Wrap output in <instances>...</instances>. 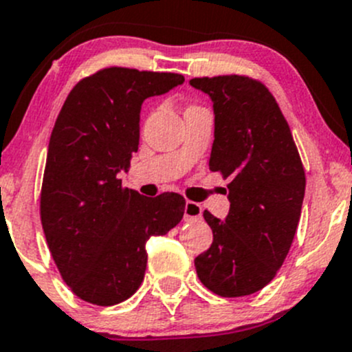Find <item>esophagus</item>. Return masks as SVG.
Segmentation results:
<instances>
[{
	"label": "esophagus",
	"mask_w": 352,
	"mask_h": 352,
	"mask_svg": "<svg viewBox=\"0 0 352 352\" xmlns=\"http://www.w3.org/2000/svg\"><path fill=\"white\" fill-rule=\"evenodd\" d=\"M201 205L200 203H195V201H186L184 205V220L186 222H197V220L201 219Z\"/></svg>",
	"instance_id": "34e87169"
}]
</instances>
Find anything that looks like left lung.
I'll return each mask as SVG.
<instances>
[{"label":"left lung","instance_id":"obj_1","mask_svg":"<svg viewBox=\"0 0 352 352\" xmlns=\"http://www.w3.org/2000/svg\"><path fill=\"white\" fill-rule=\"evenodd\" d=\"M190 85L213 103L210 171L229 179L230 201L226 220L203 212L213 242L195 267L217 295H251L273 280L292 248L305 197L302 159L263 82L234 74L195 78Z\"/></svg>","mask_w":352,"mask_h":352}]
</instances>
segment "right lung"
<instances>
[{
	"instance_id": "right-lung-1",
	"label": "right lung",
	"mask_w": 352,
	"mask_h": 352,
	"mask_svg": "<svg viewBox=\"0 0 352 352\" xmlns=\"http://www.w3.org/2000/svg\"><path fill=\"white\" fill-rule=\"evenodd\" d=\"M183 82L175 72L108 67L64 101L47 151L41 219L60 276L85 302L130 298L146 274V242L183 219L181 195L147 198L118 177L139 149L144 101Z\"/></svg>"
}]
</instances>
